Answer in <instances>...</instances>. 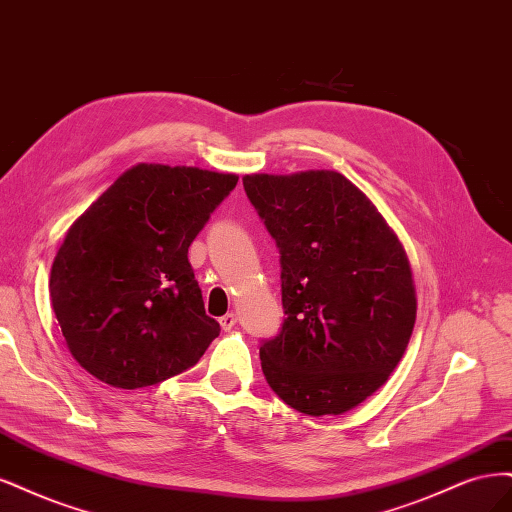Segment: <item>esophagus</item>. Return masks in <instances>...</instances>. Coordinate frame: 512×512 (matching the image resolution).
Returning a JSON list of instances; mask_svg holds the SVG:
<instances>
[{
    "instance_id": "esophagus-1",
    "label": "esophagus",
    "mask_w": 512,
    "mask_h": 512,
    "mask_svg": "<svg viewBox=\"0 0 512 512\" xmlns=\"http://www.w3.org/2000/svg\"><path fill=\"white\" fill-rule=\"evenodd\" d=\"M236 321H238V319H236L234 312H227L225 317H221V319H219V323H221V327L225 329V332H229V329H232V327L236 325Z\"/></svg>"
}]
</instances>
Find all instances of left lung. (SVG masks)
I'll return each mask as SVG.
<instances>
[{"instance_id":"obj_1","label":"left lung","mask_w":512,"mask_h":512,"mask_svg":"<svg viewBox=\"0 0 512 512\" xmlns=\"http://www.w3.org/2000/svg\"><path fill=\"white\" fill-rule=\"evenodd\" d=\"M242 185L280 253L287 315L261 340L263 376L304 415H342L385 385L415 327L404 246L338 172L253 174Z\"/></svg>"}]
</instances>
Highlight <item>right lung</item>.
Segmentation results:
<instances>
[{
  "instance_id": "1",
  "label": "right lung",
  "mask_w": 512,
  "mask_h": 512,
  "mask_svg": "<svg viewBox=\"0 0 512 512\" xmlns=\"http://www.w3.org/2000/svg\"><path fill=\"white\" fill-rule=\"evenodd\" d=\"M238 176L138 163L65 234L51 302L70 353L121 389L195 366L219 336L206 315L189 246Z\"/></svg>"
}]
</instances>
